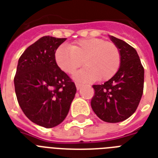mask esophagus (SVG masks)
Instances as JSON below:
<instances>
[{"mask_svg":"<svg viewBox=\"0 0 158 158\" xmlns=\"http://www.w3.org/2000/svg\"><path fill=\"white\" fill-rule=\"evenodd\" d=\"M75 85H76V89H78V90H79V89L82 88V86H83L81 84H79V83H76V84H75Z\"/></svg>","mask_w":158,"mask_h":158,"instance_id":"esophagus-1","label":"esophagus"}]
</instances>
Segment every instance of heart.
<instances>
[{"mask_svg": "<svg viewBox=\"0 0 158 158\" xmlns=\"http://www.w3.org/2000/svg\"><path fill=\"white\" fill-rule=\"evenodd\" d=\"M55 58L57 65L68 74H73L84 61L85 67L74 74V79L81 82L110 79L120 63L117 47L95 38L77 41L71 47L60 46L57 48Z\"/></svg>", "mask_w": 158, "mask_h": 158, "instance_id": "heart-1", "label": "heart"}]
</instances>
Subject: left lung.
Returning a JSON list of instances; mask_svg holds the SVG:
<instances>
[{
	"mask_svg": "<svg viewBox=\"0 0 158 158\" xmlns=\"http://www.w3.org/2000/svg\"><path fill=\"white\" fill-rule=\"evenodd\" d=\"M110 40L120 55V68L114 76L103 84L94 85L92 109L108 123L123 121L132 115L142 98L144 69L135 48L113 36Z\"/></svg>",
	"mask_w": 158,
	"mask_h": 158,
	"instance_id": "obj_1",
	"label": "left lung"
}]
</instances>
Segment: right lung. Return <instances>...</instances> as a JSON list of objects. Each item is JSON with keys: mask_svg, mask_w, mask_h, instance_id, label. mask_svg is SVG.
<instances>
[{"mask_svg": "<svg viewBox=\"0 0 158 158\" xmlns=\"http://www.w3.org/2000/svg\"><path fill=\"white\" fill-rule=\"evenodd\" d=\"M66 38L44 36L21 55L14 79L19 105L24 115L45 128L65 119L76 94L71 79L57 65L55 53Z\"/></svg>", "mask_w": 158, "mask_h": 158, "instance_id": "add662e5", "label": "right lung"}]
</instances>
